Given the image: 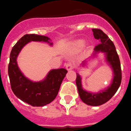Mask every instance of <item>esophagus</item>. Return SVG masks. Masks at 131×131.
<instances>
[{
  "label": "esophagus",
  "mask_w": 131,
  "mask_h": 131,
  "mask_svg": "<svg viewBox=\"0 0 131 131\" xmlns=\"http://www.w3.org/2000/svg\"><path fill=\"white\" fill-rule=\"evenodd\" d=\"M73 68H74L73 63H72V62H68V63H67V64H66V69H67V70H68V71L72 70Z\"/></svg>",
  "instance_id": "34e87169"
}]
</instances>
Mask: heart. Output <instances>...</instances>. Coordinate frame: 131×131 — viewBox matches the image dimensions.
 Listing matches in <instances>:
<instances>
[{"instance_id":"heart-1","label":"heart","mask_w":131,"mask_h":131,"mask_svg":"<svg viewBox=\"0 0 131 131\" xmlns=\"http://www.w3.org/2000/svg\"><path fill=\"white\" fill-rule=\"evenodd\" d=\"M78 45H79V46H80V47H81V46H83V45H84V43H83V42H79V43H78Z\"/></svg>"}]
</instances>
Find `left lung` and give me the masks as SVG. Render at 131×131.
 <instances>
[{
	"label": "left lung",
	"instance_id": "left-lung-1",
	"mask_svg": "<svg viewBox=\"0 0 131 131\" xmlns=\"http://www.w3.org/2000/svg\"><path fill=\"white\" fill-rule=\"evenodd\" d=\"M92 32L96 39H99L101 41L94 49V55L99 52L105 54L106 61L114 71V78L111 85L107 89L98 93H92L84 90L82 86V78L78 73H77L76 78V85L82 101L88 105L99 106L107 102L117 92L122 81V71L119 56L114 43L101 29L93 28Z\"/></svg>",
	"mask_w": 131,
	"mask_h": 131
}]
</instances>
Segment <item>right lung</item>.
I'll return each mask as SVG.
<instances>
[{
    "instance_id": "add662e5",
    "label": "right lung",
    "mask_w": 131,
    "mask_h": 131,
    "mask_svg": "<svg viewBox=\"0 0 131 131\" xmlns=\"http://www.w3.org/2000/svg\"><path fill=\"white\" fill-rule=\"evenodd\" d=\"M49 40L50 39L45 36L27 34L13 46L10 53L8 74L11 90L17 98L33 107H43L55 99L67 71L64 69L51 70L43 81L33 82L20 71L16 59L21 49L28 43L43 41L52 45Z\"/></svg>"
}]
</instances>
